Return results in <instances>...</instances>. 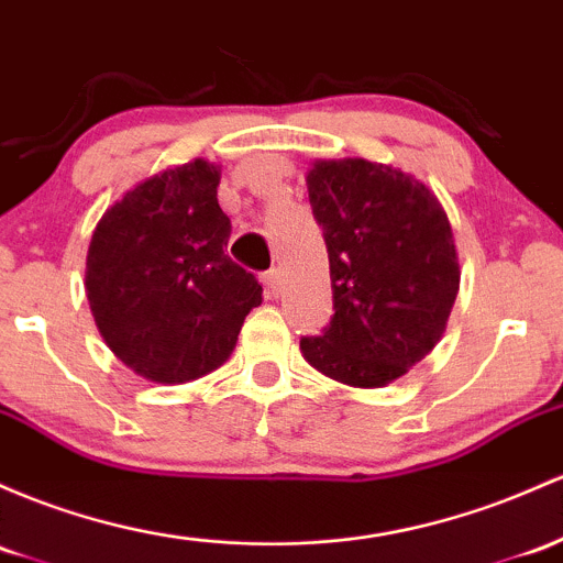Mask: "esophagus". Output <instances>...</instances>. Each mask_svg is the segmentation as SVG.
<instances>
[{
    "instance_id": "obj_1",
    "label": "esophagus",
    "mask_w": 563,
    "mask_h": 563,
    "mask_svg": "<svg viewBox=\"0 0 563 563\" xmlns=\"http://www.w3.org/2000/svg\"><path fill=\"white\" fill-rule=\"evenodd\" d=\"M262 283H264V286H267V294H269V296L280 294V286H283L280 269H267V272H264Z\"/></svg>"
}]
</instances>
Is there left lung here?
I'll use <instances>...</instances> for the list:
<instances>
[{
  "label": "left lung",
  "instance_id": "8db88e82",
  "mask_svg": "<svg viewBox=\"0 0 563 563\" xmlns=\"http://www.w3.org/2000/svg\"><path fill=\"white\" fill-rule=\"evenodd\" d=\"M329 249L333 318L301 355L350 387H385L441 342L460 291L446 211L419 178L363 157L307 173Z\"/></svg>",
  "mask_w": 563,
  "mask_h": 563
}]
</instances>
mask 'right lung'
<instances>
[{
	"label": "right lung",
	"mask_w": 563,
	"mask_h": 563,
	"mask_svg": "<svg viewBox=\"0 0 563 563\" xmlns=\"http://www.w3.org/2000/svg\"><path fill=\"white\" fill-rule=\"evenodd\" d=\"M219 165L191 159L117 200L88 249L85 291L109 350L135 374L181 385L211 374L238 344L262 286L227 256L232 224Z\"/></svg>",
	"instance_id": "right-lung-1"
}]
</instances>
